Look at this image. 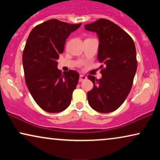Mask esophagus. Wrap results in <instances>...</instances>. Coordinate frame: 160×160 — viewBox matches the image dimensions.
Returning a JSON list of instances; mask_svg holds the SVG:
<instances>
[{"label": "esophagus", "instance_id": "34e87169", "mask_svg": "<svg viewBox=\"0 0 160 160\" xmlns=\"http://www.w3.org/2000/svg\"><path fill=\"white\" fill-rule=\"evenodd\" d=\"M87 78V76H85V75H83V74H81V75H80V78H79V82H83V81L86 80Z\"/></svg>", "mask_w": 160, "mask_h": 160}]
</instances>
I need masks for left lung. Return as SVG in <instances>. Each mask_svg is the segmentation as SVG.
<instances>
[{
  "mask_svg": "<svg viewBox=\"0 0 160 160\" xmlns=\"http://www.w3.org/2000/svg\"><path fill=\"white\" fill-rule=\"evenodd\" d=\"M84 28L98 35V59L105 66L100 79L88 76L94 85L87 93L88 102L98 112H112L123 103L132 88L137 71L134 41L119 26L106 19L87 24Z\"/></svg>",
  "mask_w": 160,
  "mask_h": 160,
  "instance_id": "obj_1",
  "label": "left lung"
}]
</instances>
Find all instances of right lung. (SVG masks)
Masks as SVG:
<instances>
[{"instance_id":"right-lung-1","label":"right lung","mask_w":160,"mask_h":160,"mask_svg":"<svg viewBox=\"0 0 160 160\" xmlns=\"http://www.w3.org/2000/svg\"><path fill=\"white\" fill-rule=\"evenodd\" d=\"M81 25L49 19L36 26L28 38L22 54L25 82L35 101L47 112H61L71 104L79 74L73 70L62 73L57 60L66 39Z\"/></svg>"}]
</instances>
